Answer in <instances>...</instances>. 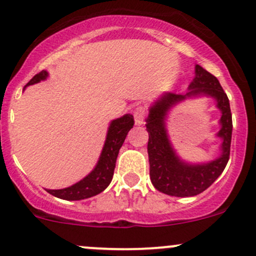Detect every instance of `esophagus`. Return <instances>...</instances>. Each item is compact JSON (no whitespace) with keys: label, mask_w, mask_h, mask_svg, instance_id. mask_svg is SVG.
Masks as SVG:
<instances>
[{"label":"esophagus","mask_w":256,"mask_h":256,"mask_svg":"<svg viewBox=\"0 0 256 256\" xmlns=\"http://www.w3.org/2000/svg\"><path fill=\"white\" fill-rule=\"evenodd\" d=\"M144 115H146V112H144V108L140 106L135 110L134 112V118H135V124L138 126H141L144 124Z\"/></svg>","instance_id":"obj_1"}]
</instances>
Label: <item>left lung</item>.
<instances>
[{
	"label": "left lung",
	"instance_id": "8db88e82",
	"mask_svg": "<svg viewBox=\"0 0 256 256\" xmlns=\"http://www.w3.org/2000/svg\"><path fill=\"white\" fill-rule=\"evenodd\" d=\"M194 79L184 95L164 92L148 109L146 130L148 132L150 178L160 192L174 197H193L206 190L222 174L229 161L232 142V112L229 99L219 80L200 66H196ZM212 97L222 114L221 128L217 137L222 140L221 154L216 159L202 164H190L182 160L172 146L166 120L172 107L187 98Z\"/></svg>",
	"mask_w": 256,
	"mask_h": 256
}]
</instances>
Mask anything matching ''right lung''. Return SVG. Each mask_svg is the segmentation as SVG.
Segmentation results:
<instances>
[{
	"instance_id": "1",
	"label": "right lung",
	"mask_w": 256,
	"mask_h": 256,
	"mask_svg": "<svg viewBox=\"0 0 256 256\" xmlns=\"http://www.w3.org/2000/svg\"><path fill=\"white\" fill-rule=\"evenodd\" d=\"M48 72L42 70L40 73L36 74L24 89L30 85L37 84L48 78ZM134 126V116L130 114H125L121 118H115L110 122L108 128L106 138H105L104 147L100 154L99 161L95 164L94 170L88 176H85L76 184L70 187L63 188V190H47L48 193L60 200H82L86 198L94 197V196L102 193L112 182L115 170L116 158H118V151L125 141L126 135Z\"/></svg>"
}]
</instances>
